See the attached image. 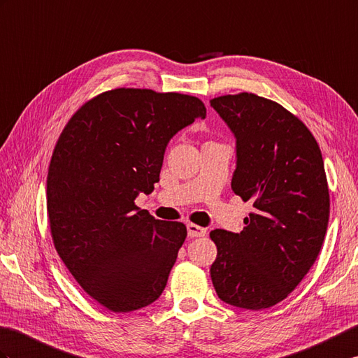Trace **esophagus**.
<instances>
[{
    "label": "esophagus",
    "mask_w": 358,
    "mask_h": 358,
    "mask_svg": "<svg viewBox=\"0 0 358 358\" xmlns=\"http://www.w3.org/2000/svg\"><path fill=\"white\" fill-rule=\"evenodd\" d=\"M206 231H207V230H206L204 227H199V226H196V224H192V222L187 224V235H189L190 238L204 236Z\"/></svg>",
    "instance_id": "34e87169"
}]
</instances>
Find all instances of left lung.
<instances>
[{
  "mask_svg": "<svg viewBox=\"0 0 358 358\" xmlns=\"http://www.w3.org/2000/svg\"><path fill=\"white\" fill-rule=\"evenodd\" d=\"M210 106L236 138L231 189L253 204L241 234L210 231V276L222 302L259 311L284 301L317 259L329 220L325 166L310 129L282 105L241 93Z\"/></svg>",
  "mask_w": 358,
  "mask_h": 358,
  "instance_id": "left-lung-1",
  "label": "left lung"
}]
</instances>
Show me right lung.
<instances>
[{"instance_id": "add662e5", "label": "right lung", "mask_w": 358, "mask_h": 358, "mask_svg": "<svg viewBox=\"0 0 358 358\" xmlns=\"http://www.w3.org/2000/svg\"><path fill=\"white\" fill-rule=\"evenodd\" d=\"M195 119H206L198 97L115 88L82 105L55 146L47 212L56 252L110 311L143 308L166 287L186 226L134 201L152 192L169 140Z\"/></svg>"}]
</instances>
